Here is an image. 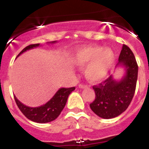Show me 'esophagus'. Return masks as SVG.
Segmentation results:
<instances>
[{"label":"esophagus","instance_id":"esophagus-1","mask_svg":"<svg viewBox=\"0 0 149 149\" xmlns=\"http://www.w3.org/2000/svg\"><path fill=\"white\" fill-rule=\"evenodd\" d=\"M78 86L80 88H87L88 87L87 85H83V84H80Z\"/></svg>","mask_w":149,"mask_h":149}]
</instances>
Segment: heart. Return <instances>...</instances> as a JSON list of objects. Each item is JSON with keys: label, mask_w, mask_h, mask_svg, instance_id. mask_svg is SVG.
<instances>
[{"label": "heart", "mask_w": 149, "mask_h": 149, "mask_svg": "<svg viewBox=\"0 0 149 149\" xmlns=\"http://www.w3.org/2000/svg\"><path fill=\"white\" fill-rule=\"evenodd\" d=\"M114 60L115 54L111 49L97 45L80 48L72 58V63L77 67L83 68L87 66L85 74L91 82H99L105 78Z\"/></svg>", "instance_id": "obj_1"}]
</instances>
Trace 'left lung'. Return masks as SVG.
<instances>
[{
    "instance_id": "1",
    "label": "left lung",
    "mask_w": 149,
    "mask_h": 149,
    "mask_svg": "<svg viewBox=\"0 0 149 149\" xmlns=\"http://www.w3.org/2000/svg\"><path fill=\"white\" fill-rule=\"evenodd\" d=\"M120 66L125 70L121 80H115L110 75L98 86L93 87L96 97L90 107L100 118L109 119L121 115L127 110L134 97L138 66L132 51L125 45H123L116 67Z\"/></svg>"
}]
</instances>
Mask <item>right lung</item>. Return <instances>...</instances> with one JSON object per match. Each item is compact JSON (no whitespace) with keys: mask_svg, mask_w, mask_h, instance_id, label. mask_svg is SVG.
<instances>
[{"mask_svg":"<svg viewBox=\"0 0 149 149\" xmlns=\"http://www.w3.org/2000/svg\"><path fill=\"white\" fill-rule=\"evenodd\" d=\"M49 43H56V41L49 42ZM39 46H40V44L28 45L19 52L17 58L25 52V51L37 47ZM74 89H75L74 87L69 88H61L46 104L36 107H31L25 105L21 102H19L15 96H14V97L19 109L27 118L34 122L43 124V123H48L54 121L56 118L58 117L66 105L69 95Z\"/></svg>","mask_w":149,"mask_h":149,"instance_id":"add662e5","label":"right lung"}]
</instances>
